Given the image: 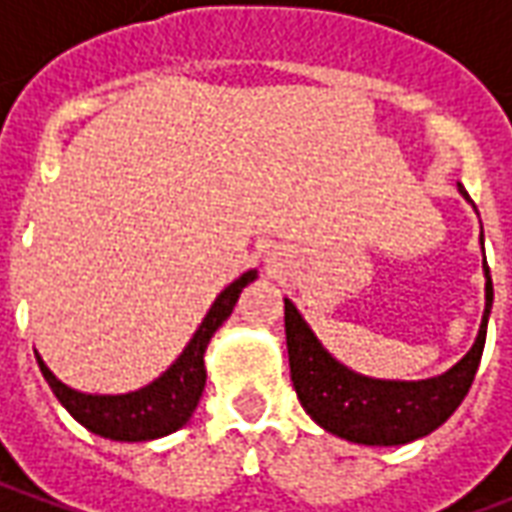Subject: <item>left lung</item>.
Returning <instances> with one entry per match:
<instances>
[{
  "label": "left lung",
  "instance_id": "8db88e82",
  "mask_svg": "<svg viewBox=\"0 0 512 512\" xmlns=\"http://www.w3.org/2000/svg\"><path fill=\"white\" fill-rule=\"evenodd\" d=\"M458 191L463 194V200L472 202L463 186H458ZM480 246H483V233H480ZM483 277L485 310L472 348L447 373L422 378V381L370 378L345 367L323 348L321 340L310 329V323L304 321L299 307L285 299L290 381L304 411L323 430L354 444H367V447L408 444L444 425L469 392L480 356H483L488 315L494 304V285H491L485 255Z\"/></svg>",
  "mask_w": 512,
  "mask_h": 512
}]
</instances>
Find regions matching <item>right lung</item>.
<instances>
[{
	"mask_svg": "<svg viewBox=\"0 0 512 512\" xmlns=\"http://www.w3.org/2000/svg\"><path fill=\"white\" fill-rule=\"evenodd\" d=\"M257 271H246L241 277L230 282L227 288L216 296L208 315L202 318L197 332L191 334L186 348L172 365L142 389L126 392V395H93V392H79L73 386L62 384L54 376L49 365L38 356V365L43 378L49 381L51 392L57 395L65 411L71 414L79 425L112 441H153L161 436H169L178 428H183L194 414V408L200 403L202 389H205V351L208 343L222 326L235 301L241 296V290L255 282Z\"/></svg>",
	"mask_w": 512,
	"mask_h": 512,
	"instance_id": "add662e5",
	"label": "right lung"
}]
</instances>
